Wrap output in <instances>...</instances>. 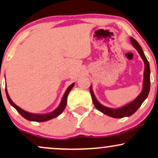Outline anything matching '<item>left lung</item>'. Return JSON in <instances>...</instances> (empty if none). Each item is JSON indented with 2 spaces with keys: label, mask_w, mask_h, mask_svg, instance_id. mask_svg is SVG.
Here are the masks:
<instances>
[{
  "label": "left lung",
  "mask_w": 158,
  "mask_h": 158,
  "mask_svg": "<svg viewBox=\"0 0 158 158\" xmlns=\"http://www.w3.org/2000/svg\"><path fill=\"white\" fill-rule=\"evenodd\" d=\"M130 40L132 45L139 53L140 56H141L142 60H143L144 64V72H143V88H142L141 92L138 95V97L132 101L130 103L123 106V107L119 108H110L107 107L106 106H104L98 102V101L96 99V96L94 94V91L92 90V86L90 87V92L92 97L93 102H94V106L96 109L102 112V113L105 115H109L110 117L115 118H121L123 117H129L131 116L132 114H134L137 111V110L140 107L142 103L145 101L149 95L150 90V67L149 63L146 59L145 54H144L143 50H142L141 46L139 45V43L137 42L134 38L130 37Z\"/></svg>",
  "instance_id": "1"
}]
</instances>
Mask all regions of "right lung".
Wrapping results in <instances>:
<instances>
[{
  "mask_svg": "<svg viewBox=\"0 0 158 158\" xmlns=\"http://www.w3.org/2000/svg\"><path fill=\"white\" fill-rule=\"evenodd\" d=\"M75 85V83H72V84L70 85L69 87H68L67 90H65L64 94L62 96V101H61L60 105L58 106L56 109H55L54 111L51 112L49 113L46 114H35V113H28V112L26 111V110L21 109L20 107H19L18 106H17L14 102H12V99H11L10 97H9L8 92H7V89L6 87V94L7 98H8L9 102L10 103L11 105L13 107L16 109L17 111L18 112L20 115H22L24 118H26V120L30 121H37V122H43V121H47L48 120H51V119L54 118L59 116L61 113L63 112L64 108L66 107V104H67V98L68 96V94L70 93V91L72 90L73 87Z\"/></svg>",
  "mask_w": 158,
  "mask_h": 158,
  "instance_id": "right-lung-1",
  "label": "right lung"
}]
</instances>
